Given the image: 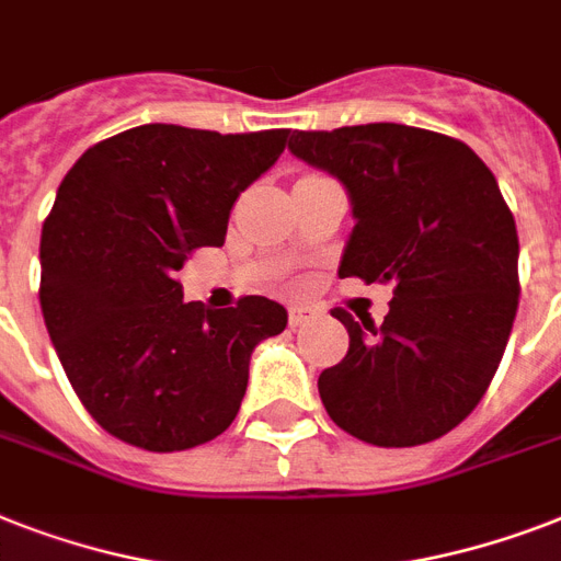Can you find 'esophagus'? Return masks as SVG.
Returning a JSON list of instances; mask_svg holds the SVG:
<instances>
[{"label":"esophagus","instance_id":"34e87169","mask_svg":"<svg viewBox=\"0 0 561 561\" xmlns=\"http://www.w3.org/2000/svg\"><path fill=\"white\" fill-rule=\"evenodd\" d=\"M311 317H314V311H311V308H306V306H290L288 308L290 325H306Z\"/></svg>","mask_w":561,"mask_h":561}]
</instances>
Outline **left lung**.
Segmentation results:
<instances>
[{
    "mask_svg": "<svg viewBox=\"0 0 561 561\" xmlns=\"http://www.w3.org/2000/svg\"><path fill=\"white\" fill-rule=\"evenodd\" d=\"M288 151L350 194L337 276L392 282L381 325L332 311L350 352L317 381L329 416L381 448L439 439L483 399L518 308V232L495 174L469 145L392 122L294 130Z\"/></svg>",
    "mask_w": 561,
    "mask_h": 561,
    "instance_id": "left-lung-1",
    "label": "left lung"
}]
</instances>
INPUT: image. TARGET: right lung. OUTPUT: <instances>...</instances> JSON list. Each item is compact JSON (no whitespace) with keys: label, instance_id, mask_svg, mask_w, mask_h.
Segmentation results:
<instances>
[{"label":"right lung","instance_id":"add662e5","mask_svg":"<svg viewBox=\"0 0 561 561\" xmlns=\"http://www.w3.org/2000/svg\"><path fill=\"white\" fill-rule=\"evenodd\" d=\"M288 130L227 134L142 125L92 145L57 188L39 236V308L64 373L104 431L145 451L224 434L250 355L285 332L267 297L183 302L194 247L224 244L229 209Z\"/></svg>","mask_w":561,"mask_h":561}]
</instances>
